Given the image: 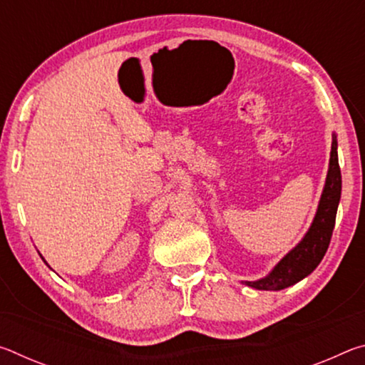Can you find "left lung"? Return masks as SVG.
I'll use <instances>...</instances> for the list:
<instances>
[{"label": "left lung", "instance_id": "obj_1", "mask_svg": "<svg viewBox=\"0 0 365 365\" xmlns=\"http://www.w3.org/2000/svg\"><path fill=\"white\" fill-rule=\"evenodd\" d=\"M339 197H341V172L338 164V140L333 132L329 172L311 227L307 228L301 242L292 251H288L267 275L259 280H246L242 283L264 292H280L311 275L329 250Z\"/></svg>", "mask_w": 365, "mask_h": 365}]
</instances>
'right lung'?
I'll list each match as a JSON object with an SVG mask.
<instances>
[{
  "mask_svg": "<svg viewBox=\"0 0 365 365\" xmlns=\"http://www.w3.org/2000/svg\"><path fill=\"white\" fill-rule=\"evenodd\" d=\"M41 259H43V256H41ZM43 261H45V259H43ZM45 264H46V261H45Z\"/></svg>",
  "mask_w": 365,
  "mask_h": 365,
  "instance_id": "obj_1",
  "label": "right lung"
}]
</instances>
